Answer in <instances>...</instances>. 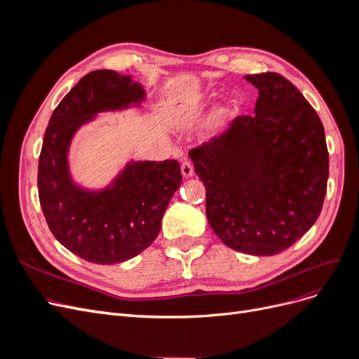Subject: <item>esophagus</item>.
Wrapping results in <instances>:
<instances>
[{
    "mask_svg": "<svg viewBox=\"0 0 359 359\" xmlns=\"http://www.w3.org/2000/svg\"><path fill=\"white\" fill-rule=\"evenodd\" d=\"M181 173H182L184 178H191V177H193L194 168H193V163H191L190 160L182 161V165H181Z\"/></svg>",
    "mask_w": 359,
    "mask_h": 359,
    "instance_id": "esophagus-1",
    "label": "esophagus"
}]
</instances>
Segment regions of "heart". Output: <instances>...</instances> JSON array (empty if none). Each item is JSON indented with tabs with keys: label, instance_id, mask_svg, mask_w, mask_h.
I'll list each match as a JSON object with an SVG mask.
<instances>
[{
	"label": "heart",
	"instance_id": "heart-1",
	"mask_svg": "<svg viewBox=\"0 0 359 359\" xmlns=\"http://www.w3.org/2000/svg\"><path fill=\"white\" fill-rule=\"evenodd\" d=\"M229 116H231V107L227 104L220 106L212 116V126H220V124L226 123L227 119H229Z\"/></svg>",
	"mask_w": 359,
	"mask_h": 359
}]
</instances>
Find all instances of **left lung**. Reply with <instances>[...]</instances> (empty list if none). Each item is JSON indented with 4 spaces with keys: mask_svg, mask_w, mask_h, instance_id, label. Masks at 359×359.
Instances as JSON below:
<instances>
[{
    "mask_svg": "<svg viewBox=\"0 0 359 359\" xmlns=\"http://www.w3.org/2000/svg\"><path fill=\"white\" fill-rule=\"evenodd\" d=\"M259 91L255 115L236 116L189 157L206 189V219L236 252L273 256L320 214L330 160L311 104L278 73L247 74Z\"/></svg>",
    "mask_w": 359,
    "mask_h": 359,
    "instance_id": "1",
    "label": "left lung"
}]
</instances>
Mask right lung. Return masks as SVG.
Returning <instances> with one entry per match:
<instances>
[{
  "mask_svg": "<svg viewBox=\"0 0 359 359\" xmlns=\"http://www.w3.org/2000/svg\"><path fill=\"white\" fill-rule=\"evenodd\" d=\"M147 93L132 74L91 72L53 111L39 158V198L53 236L88 262L114 265L142 253L181 182L177 160L130 158L99 189L74 181L70 147L78 130L104 112L142 109Z\"/></svg>",
  "mask_w": 359,
  "mask_h": 359,
  "instance_id": "add662e5",
  "label": "right lung"
}]
</instances>
